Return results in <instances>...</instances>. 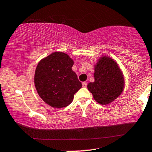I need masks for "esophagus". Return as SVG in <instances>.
<instances>
[{
    "instance_id": "34e87169",
    "label": "esophagus",
    "mask_w": 152,
    "mask_h": 152,
    "mask_svg": "<svg viewBox=\"0 0 152 152\" xmlns=\"http://www.w3.org/2000/svg\"><path fill=\"white\" fill-rule=\"evenodd\" d=\"M82 86H83V88H86L87 83H86V82H83V83H82Z\"/></svg>"
}]
</instances>
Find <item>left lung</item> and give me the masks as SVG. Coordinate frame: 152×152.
Returning a JSON list of instances; mask_svg holds the SVG:
<instances>
[{
    "mask_svg": "<svg viewBox=\"0 0 152 152\" xmlns=\"http://www.w3.org/2000/svg\"><path fill=\"white\" fill-rule=\"evenodd\" d=\"M94 82L88 84L94 100L107 105L118 98L125 87L123 74L116 61L107 56H102L95 65Z\"/></svg>",
    "mask_w": 152,
    "mask_h": 152,
    "instance_id": "obj_1",
    "label": "left lung"
}]
</instances>
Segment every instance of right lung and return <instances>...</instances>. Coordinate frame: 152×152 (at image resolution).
Segmentation results:
<instances>
[{
  "label": "right lung",
  "instance_id": "add662e5",
  "mask_svg": "<svg viewBox=\"0 0 152 152\" xmlns=\"http://www.w3.org/2000/svg\"><path fill=\"white\" fill-rule=\"evenodd\" d=\"M74 61L64 52H53L38 63L34 86L40 98L53 107H66L82 87L72 70Z\"/></svg>",
  "mask_w": 152,
  "mask_h": 152
}]
</instances>
